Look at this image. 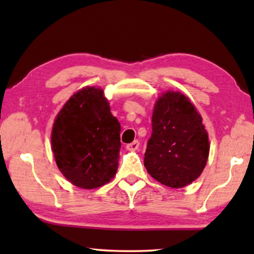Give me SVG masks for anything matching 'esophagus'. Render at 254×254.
<instances>
[{"instance_id": "1", "label": "esophagus", "mask_w": 254, "mask_h": 254, "mask_svg": "<svg viewBox=\"0 0 254 254\" xmlns=\"http://www.w3.org/2000/svg\"><path fill=\"white\" fill-rule=\"evenodd\" d=\"M139 145H140L139 141L134 140L132 143H128V144L127 145V149L128 150V151H135V150H136L137 148H139Z\"/></svg>"}]
</instances>
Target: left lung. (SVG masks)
I'll return each mask as SVG.
<instances>
[{"mask_svg": "<svg viewBox=\"0 0 254 254\" xmlns=\"http://www.w3.org/2000/svg\"><path fill=\"white\" fill-rule=\"evenodd\" d=\"M201 121L184 94L168 91L158 98L144 153V167L152 178L182 188L199 177L209 153L208 134Z\"/></svg>", "mask_w": 254, "mask_h": 254, "instance_id": "obj_1", "label": "left lung"}]
</instances>
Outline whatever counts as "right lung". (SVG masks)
Masks as SVG:
<instances>
[{"mask_svg": "<svg viewBox=\"0 0 254 254\" xmlns=\"http://www.w3.org/2000/svg\"><path fill=\"white\" fill-rule=\"evenodd\" d=\"M121 126L101 88L75 93L56 117L51 147L58 169L72 185L101 187L117 174Z\"/></svg>", "mask_w": 254, "mask_h": 254, "instance_id": "add662e5", "label": "right lung"}]
</instances>
